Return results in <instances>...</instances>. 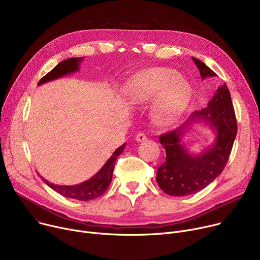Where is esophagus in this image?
Segmentation results:
<instances>
[{"label":"esophagus","instance_id":"obj_1","mask_svg":"<svg viewBox=\"0 0 260 260\" xmlns=\"http://www.w3.org/2000/svg\"><path fill=\"white\" fill-rule=\"evenodd\" d=\"M136 142H138V143H142V142H145L146 139H147V136L144 134V133H138L137 135H136Z\"/></svg>","mask_w":260,"mask_h":260}]
</instances>
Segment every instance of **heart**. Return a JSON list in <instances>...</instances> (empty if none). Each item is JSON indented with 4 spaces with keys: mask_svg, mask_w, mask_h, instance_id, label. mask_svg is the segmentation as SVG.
<instances>
[{
    "mask_svg": "<svg viewBox=\"0 0 260 260\" xmlns=\"http://www.w3.org/2000/svg\"><path fill=\"white\" fill-rule=\"evenodd\" d=\"M128 95L136 104L150 103L157 99L154 115L159 124L169 125L186 110L191 88L174 70L156 68L135 75L128 83Z\"/></svg>",
    "mask_w": 260,
    "mask_h": 260,
    "instance_id": "b5f03b06",
    "label": "heart"
}]
</instances>
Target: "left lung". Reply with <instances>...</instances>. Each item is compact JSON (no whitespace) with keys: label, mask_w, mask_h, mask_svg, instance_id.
Instances as JSON below:
<instances>
[{"label":"left lung","mask_w":260,"mask_h":260,"mask_svg":"<svg viewBox=\"0 0 260 260\" xmlns=\"http://www.w3.org/2000/svg\"><path fill=\"white\" fill-rule=\"evenodd\" d=\"M201 78L215 77L204 62L191 57ZM206 124L215 134V141L201 153L192 154L182 142L194 123ZM237 133L231 95L226 84L218 86L207 107L193 111L180 127L160 135L166 150V161L158 168L156 181L166 193L182 197L196 193L209 185L221 174L228 161Z\"/></svg>","instance_id":"1"}]
</instances>
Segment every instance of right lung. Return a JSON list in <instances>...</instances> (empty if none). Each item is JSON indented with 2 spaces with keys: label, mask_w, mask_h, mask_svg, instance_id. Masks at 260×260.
Wrapping results in <instances>:
<instances>
[{
  "label": "right lung",
  "mask_w": 260,
  "mask_h": 260,
  "mask_svg": "<svg viewBox=\"0 0 260 260\" xmlns=\"http://www.w3.org/2000/svg\"><path fill=\"white\" fill-rule=\"evenodd\" d=\"M84 60V57H74L69 58L66 60L58 63L50 73H48L44 78L41 79V81L38 82V85H42L44 83L53 81V80L59 79L63 76H67L72 73H76L79 71V66ZM126 147V144L122 145L119 148H117L113 154L110 156V158L105 162V165L100 169V171L93 175L88 180L75 184V185H58L49 182L43 178L41 175V178L43 181L49 185L52 189L60 193L63 197L79 200V201H89V200H93L98 197H101L109 187L111 180H112V173L115 166L116 158L119 154H122L124 149Z\"/></svg>",
  "instance_id": "1"
}]
</instances>
